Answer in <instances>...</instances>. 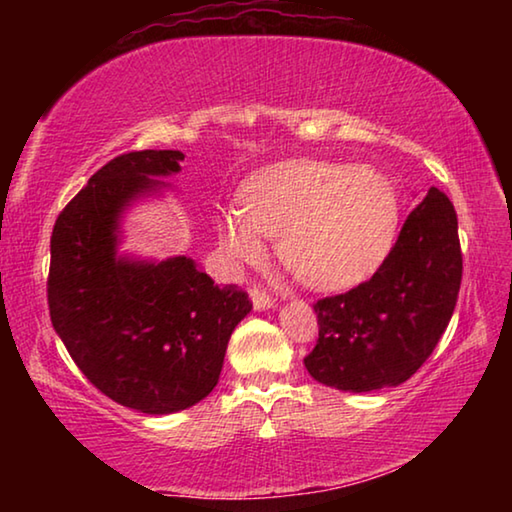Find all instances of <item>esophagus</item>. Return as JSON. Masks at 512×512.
<instances>
[{
	"label": "esophagus",
	"mask_w": 512,
	"mask_h": 512,
	"mask_svg": "<svg viewBox=\"0 0 512 512\" xmlns=\"http://www.w3.org/2000/svg\"><path fill=\"white\" fill-rule=\"evenodd\" d=\"M250 300H253V307L257 311H264V309H271L275 307V300L268 296V293L262 287H253L250 289Z\"/></svg>",
	"instance_id": "34e87169"
}]
</instances>
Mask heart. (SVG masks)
I'll return each instance as SVG.
<instances>
[{
    "instance_id": "b5f03b06",
    "label": "heart",
    "mask_w": 512,
    "mask_h": 512,
    "mask_svg": "<svg viewBox=\"0 0 512 512\" xmlns=\"http://www.w3.org/2000/svg\"><path fill=\"white\" fill-rule=\"evenodd\" d=\"M400 225L393 180L372 167L277 162L239 189V210L219 216L230 259L257 262L275 237L280 262L309 289L345 291L384 264Z\"/></svg>"
}]
</instances>
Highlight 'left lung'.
<instances>
[{"mask_svg":"<svg viewBox=\"0 0 512 512\" xmlns=\"http://www.w3.org/2000/svg\"><path fill=\"white\" fill-rule=\"evenodd\" d=\"M461 275L454 205L431 187L377 273L314 305L318 341L305 357L309 375L350 393L400 386L429 359L452 320Z\"/></svg>","mask_w":512,"mask_h":512,"instance_id":"left-lung-1","label":"left lung"}]
</instances>
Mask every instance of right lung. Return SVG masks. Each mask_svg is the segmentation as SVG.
Segmentation results:
<instances>
[{
    "instance_id": "1",
    "label": "right lung",
    "mask_w": 512,
    "mask_h": 512,
    "mask_svg": "<svg viewBox=\"0 0 512 512\" xmlns=\"http://www.w3.org/2000/svg\"><path fill=\"white\" fill-rule=\"evenodd\" d=\"M180 151H133L101 167L51 232L49 314L69 357L99 391L146 415L189 409L212 393L235 327L253 309L235 284L219 287L192 257L119 255L121 219Z\"/></svg>"
}]
</instances>
